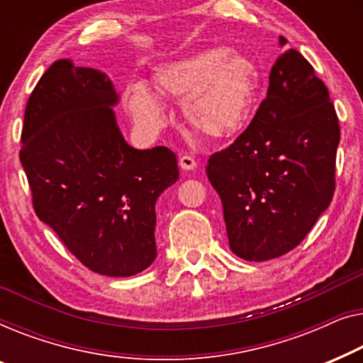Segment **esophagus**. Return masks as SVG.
I'll return each mask as SVG.
<instances>
[{
  "label": "esophagus",
  "instance_id": "obj_1",
  "mask_svg": "<svg viewBox=\"0 0 363 363\" xmlns=\"http://www.w3.org/2000/svg\"><path fill=\"white\" fill-rule=\"evenodd\" d=\"M179 166H181V169H184V171H192V169H196V167H197V161L194 160L192 156L184 155V156L179 157Z\"/></svg>",
  "mask_w": 363,
  "mask_h": 363
}]
</instances>
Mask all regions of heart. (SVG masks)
I'll list each match as a JSON object with an SVG mask.
<instances>
[{"mask_svg": "<svg viewBox=\"0 0 363 363\" xmlns=\"http://www.w3.org/2000/svg\"><path fill=\"white\" fill-rule=\"evenodd\" d=\"M156 90L167 99H182L184 118L211 140H228L247 125L259 86L257 65L227 48H211L167 62L152 75ZM125 106L138 128L156 133L166 121V108L145 84L126 90Z\"/></svg>", "mask_w": 363, "mask_h": 363, "instance_id": "heart-1", "label": "heart"}]
</instances>
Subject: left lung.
Instances as JSON below:
<instances>
[{
	"label": "left lung",
	"instance_id": "left-lung-1",
	"mask_svg": "<svg viewBox=\"0 0 363 363\" xmlns=\"http://www.w3.org/2000/svg\"><path fill=\"white\" fill-rule=\"evenodd\" d=\"M339 141L328 86L298 50H286L252 123L207 164L237 257L267 262L303 242L333 201Z\"/></svg>",
	"mask_w": 363,
	"mask_h": 363
}]
</instances>
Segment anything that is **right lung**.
Returning <instances> with one entry per match:
<instances>
[{"instance_id":"obj_1","label":"right lung","mask_w":363,"mask_h":363,"mask_svg":"<svg viewBox=\"0 0 363 363\" xmlns=\"http://www.w3.org/2000/svg\"><path fill=\"white\" fill-rule=\"evenodd\" d=\"M118 100L105 72L57 60L29 96L19 152L38 217L80 263L115 278L155 262L156 201L179 179L171 150L126 143Z\"/></svg>"}]
</instances>
